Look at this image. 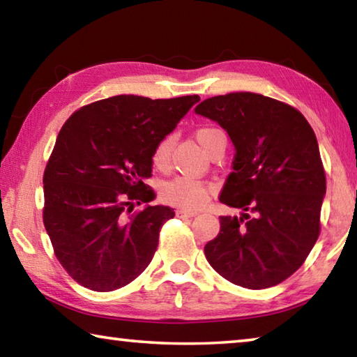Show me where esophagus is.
<instances>
[{"label":"esophagus","mask_w":357,"mask_h":357,"mask_svg":"<svg viewBox=\"0 0 357 357\" xmlns=\"http://www.w3.org/2000/svg\"><path fill=\"white\" fill-rule=\"evenodd\" d=\"M176 215L178 217H195L197 213L195 211H189V209H178Z\"/></svg>","instance_id":"1"}]
</instances>
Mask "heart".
Instances as JSON below:
<instances>
[{
    "mask_svg": "<svg viewBox=\"0 0 357 357\" xmlns=\"http://www.w3.org/2000/svg\"><path fill=\"white\" fill-rule=\"evenodd\" d=\"M222 134V130L215 128H202L197 130V140L200 142L204 151H208L214 137ZM173 146V137L167 135L159 140L153 151V164L155 168H165L170 160V153ZM213 187L202 181L187 178V176H176L160 187V198L162 202L172 206H178L181 209H198L203 204H206L209 200Z\"/></svg>",
    "mask_w": 357,
    "mask_h": 357,
    "instance_id": "1",
    "label": "heart"
}]
</instances>
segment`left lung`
I'll list each match as a JSON object with an SVG mask.
<instances>
[{
    "instance_id": "1",
    "label": "left lung",
    "mask_w": 357,
    "mask_h": 357,
    "mask_svg": "<svg viewBox=\"0 0 357 357\" xmlns=\"http://www.w3.org/2000/svg\"><path fill=\"white\" fill-rule=\"evenodd\" d=\"M195 113L231 138L233 172L219 200L244 211L220 217L204 255L234 285H279L305 261L321 228L326 174L315 132L294 107L255 93L209 98Z\"/></svg>"
}]
</instances>
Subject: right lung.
Listing matches in <instances>:
<instances>
[{
    "mask_svg": "<svg viewBox=\"0 0 357 357\" xmlns=\"http://www.w3.org/2000/svg\"><path fill=\"white\" fill-rule=\"evenodd\" d=\"M198 96L149 99L121 94L82 107L59 130L44 172V225L58 261L93 291L135 280L153 259L168 206L144 179L153 151Z\"/></svg>",
    "mask_w": 357,
    "mask_h": 357,
    "instance_id": "add662e5",
    "label": "right lung"
}]
</instances>
